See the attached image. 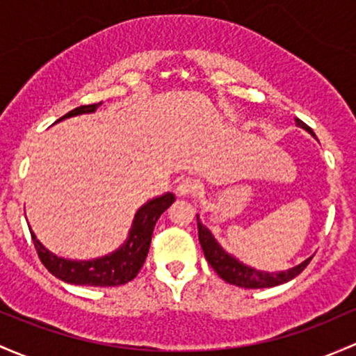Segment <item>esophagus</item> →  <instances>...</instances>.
<instances>
[{"label": "esophagus", "instance_id": "34e87169", "mask_svg": "<svg viewBox=\"0 0 356 356\" xmlns=\"http://www.w3.org/2000/svg\"><path fill=\"white\" fill-rule=\"evenodd\" d=\"M196 191H197V182L191 177L181 179L177 188H175V193H177L179 196H191V194H194Z\"/></svg>", "mask_w": 356, "mask_h": 356}]
</instances>
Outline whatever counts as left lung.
I'll return each instance as SVG.
<instances>
[{
    "label": "left lung",
    "instance_id": "8db88e82",
    "mask_svg": "<svg viewBox=\"0 0 356 356\" xmlns=\"http://www.w3.org/2000/svg\"><path fill=\"white\" fill-rule=\"evenodd\" d=\"M295 122H297L298 128L305 129L307 133H310L316 138V134L312 133V129H310L305 122H302L300 119H295ZM196 218L197 235H200V244L203 247L204 257H207L209 266L215 269L216 275L222 280H225L227 283H230V285L242 288H271L283 285V283L290 282L295 276L300 275V273L307 268V264L310 263V259L314 257H307V259L302 261L300 264H297V266L290 269H285V271H261V269L247 266L242 261H238L237 257L228 254L227 250L218 244V241L213 237L211 232L200 222V215H196Z\"/></svg>",
    "mask_w": 356,
    "mask_h": 356
}]
</instances>
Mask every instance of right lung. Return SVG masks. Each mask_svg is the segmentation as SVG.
<instances>
[{
	"label": "right lung",
	"mask_w": 356,
	"mask_h": 356,
	"mask_svg": "<svg viewBox=\"0 0 356 356\" xmlns=\"http://www.w3.org/2000/svg\"><path fill=\"white\" fill-rule=\"evenodd\" d=\"M102 102L92 104V106H80L76 109L70 111L68 114L63 115L56 122L63 119L74 118L81 114H92ZM175 201V196L172 193H165L162 196H156L153 200L147 201L143 207L134 215L133 223H131L128 238L124 244L114 250V252L106 254L102 257L88 261H76V259H65L56 254H52L49 249L42 245V242L35 237V234L30 228L33 245H35L37 254L40 261L51 275L59 278L61 282L71 283V285L81 286H119L131 282L134 276L140 273L145 259L148 256L149 242H152V234L155 223L162 216V213Z\"/></svg>",
	"instance_id": "obj_1"
}]
</instances>
